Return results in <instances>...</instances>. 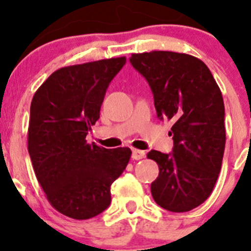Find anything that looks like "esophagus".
<instances>
[{
    "label": "esophagus",
    "instance_id": "obj_1",
    "mask_svg": "<svg viewBox=\"0 0 251 251\" xmlns=\"http://www.w3.org/2000/svg\"><path fill=\"white\" fill-rule=\"evenodd\" d=\"M132 159L133 160H140V159L146 156V151H140V149H132Z\"/></svg>",
    "mask_w": 251,
    "mask_h": 251
}]
</instances>
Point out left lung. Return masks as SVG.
Segmentation results:
<instances>
[{"label":"left lung","instance_id":"8db88e82","mask_svg":"<svg viewBox=\"0 0 251 251\" xmlns=\"http://www.w3.org/2000/svg\"><path fill=\"white\" fill-rule=\"evenodd\" d=\"M130 63L151 87L156 116L173 123V151L147 154L159 165L151 196L169 211H189L209 198L221 170L222 93L209 68L189 54L153 50L132 54Z\"/></svg>","mask_w":251,"mask_h":251}]
</instances>
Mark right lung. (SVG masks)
Returning a JSON list of instances; mask_svg holds the SVG:
<instances>
[{"label":"right lung","instance_id":"1","mask_svg":"<svg viewBox=\"0 0 251 251\" xmlns=\"http://www.w3.org/2000/svg\"><path fill=\"white\" fill-rule=\"evenodd\" d=\"M125 63L120 57L62 68L32 98L27 148L35 175L50 205L72 219L104 211L111 183L130 160L127 147L105 149L86 142L109 83Z\"/></svg>","mask_w":251,"mask_h":251}]
</instances>
